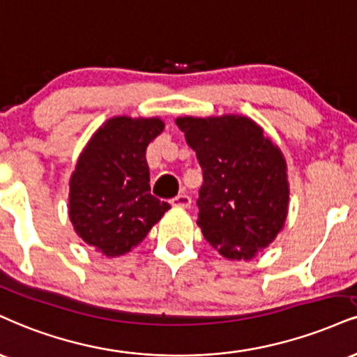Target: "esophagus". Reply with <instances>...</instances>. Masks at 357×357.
<instances>
[{"mask_svg": "<svg viewBox=\"0 0 357 357\" xmlns=\"http://www.w3.org/2000/svg\"><path fill=\"white\" fill-rule=\"evenodd\" d=\"M171 204L176 206V208H190L191 206V197L188 195H179L171 199Z\"/></svg>", "mask_w": 357, "mask_h": 357, "instance_id": "esophagus-1", "label": "esophagus"}]
</instances>
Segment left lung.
I'll return each mask as SVG.
<instances>
[{"mask_svg": "<svg viewBox=\"0 0 357 357\" xmlns=\"http://www.w3.org/2000/svg\"><path fill=\"white\" fill-rule=\"evenodd\" d=\"M203 169L197 226L227 259H251L284 227L289 203L286 161L246 116L176 119Z\"/></svg>", "mask_w": 357, "mask_h": 357, "instance_id": "left-lung-1", "label": "left lung"}]
</instances>
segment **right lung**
Returning <instances> with one entry per match:
<instances>
[{
    "label": "right lung",
    "instance_id": "1",
    "mask_svg": "<svg viewBox=\"0 0 357 357\" xmlns=\"http://www.w3.org/2000/svg\"><path fill=\"white\" fill-rule=\"evenodd\" d=\"M160 118L116 116L94 132L70 179V220L86 244L108 257L137 246L171 208L149 188L146 148Z\"/></svg>",
    "mask_w": 357,
    "mask_h": 357
}]
</instances>
